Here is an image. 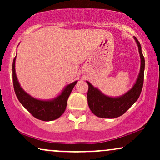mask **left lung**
Wrapping results in <instances>:
<instances>
[{"mask_svg": "<svg viewBox=\"0 0 160 160\" xmlns=\"http://www.w3.org/2000/svg\"><path fill=\"white\" fill-rule=\"evenodd\" d=\"M134 39L135 40L138 47V52L141 58V68L136 82L129 91L122 96L112 98L106 96L102 92L92 85L90 82L86 81L89 85L87 93L88 104L91 111L97 117L111 119L120 117L132 107L140 96L144 82L145 61L141 52L140 43L135 37H134Z\"/></svg>", "mask_w": 160, "mask_h": 160, "instance_id": "left-lung-1", "label": "left lung"}]
</instances>
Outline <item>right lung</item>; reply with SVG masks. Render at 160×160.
I'll return each instance as SVG.
<instances>
[{"label": "right lung", "instance_id": "1", "mask_svg": "<svg viewBox=\"0 0 160 160\" xmlns=\"http://www.w3.org/2000/svg\"><path fill=\"white\" fill-rule=\"evenodd\" d=\"M16 57L12 62V82L16 97L23 107L32 113L33 117L43 121H52L58 119L64 113L73 88L78 81L68 85L56 98L50 101H42L31 96L22 89L16 75Z\"/></svg>", "mask_w": 160, "mask_h": 160}]
</instances>
